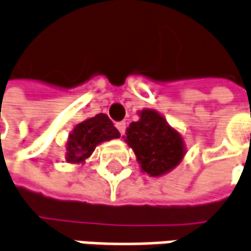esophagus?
<instances>
[{
    "label": "esophagus",
    "mask_w": 251,
    "mask_h": 251,
    "mask_svg": "<svg viewBox=\"0 0 251 251\" xmlns=\"http://www.w3.org/2000/svg\"><path fill=\"white\" fill-rule=\"evenodd\" d=\"M116 127H117V130L120 131V134H121V135H124V132H126V127H127V126H126V123H124V121H120V123L116 124Z\"/></svg>",
    "instance_id": "1"
}]
</instances>
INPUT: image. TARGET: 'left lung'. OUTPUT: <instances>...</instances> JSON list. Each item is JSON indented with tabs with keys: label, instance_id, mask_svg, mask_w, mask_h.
Wrapping results in <instances>:
<instances>
[{
	"label": "left lung",
	"instance_id": "1",
	"mask_svg": "<svg viewBox=\"0 0 251 251\" xmlns=\"http://www.w3.org/2000/svg\"><path fill=\"white\" fill-rule=\"evenodd\" d=\"M126 143L132 148L141 169L159 176L174 169L185 155L181 134L155 110L140 111V120L127 128Z\"/></svg>",
	"mask_w": 251,
	"mask_h": 251
}]
</instances>
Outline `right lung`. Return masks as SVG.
<instances>
[{"instance_id": "1", "label": "right lung", "mask_w": 251, "mask_h": 251, "mask_svg": "<svg viewBox=\"0 0 251 251\" xmlns=\"http://www.w3.org/2000/svg\"><path fill=\"white\" fill-rule=\"evenodd\" d=\"M120 132L106 114H96L82 121L69 134L66 145V161L72 164L84 162L93 154L94 148L103 141L119 138Z\"/></svg>"}]
</instances>
